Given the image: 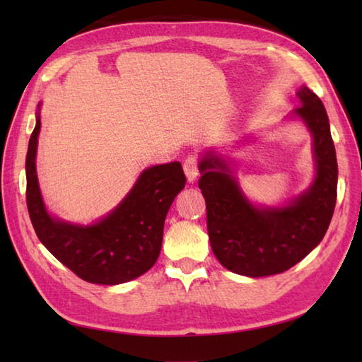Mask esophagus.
I'll list each match as a JSON object with an SVG mask.
<instances>
[{
  "label": "esophagus",
  "mask_w": 362,
  "mask_h": 362,
  "mask_svg": "<svg viewBox=\"0 0 362 362\" xmlns=\"http://www.w3.org/2000/svg\"><path fill=\"white\" fill-rule=\"evenodd\" d=\"M199 161H197V157L196 156H189L185 161H183V171H185V175H187V180L189 183H194L197 175H199Z\"/></svg>",
  "instance_id": "obj_1"
}]
</instances>
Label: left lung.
I'll return each mask as SVG.
<instances>
[{
    "mask_svg": "<svg viewBox=\"0 0 362 362\" xmlns=\"http://www.w3.org/2000/svg\"><path fill=\"white\" fill-rule=\"evenodd\" d=\"M297 98L302 105L289 118L310 130L316 163L314 180L302 194L279 206L255 205L221 153L206 151L199 163L211 250L235 274L257 279L288 271L317 247L333 218L337 160L328 115L308 87H300Z\"/></svg>",
    "mask_w": 362,
    "mask_h": 362,
    "instance_id": "left-lung-1",
    "label": "left lung"
}]
</instances>
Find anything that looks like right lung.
Wrapping results in <instances>:
<instances>
[{
  "label": "right lung",
  "instance_id": "obj_1",
  "mask_svg": "<svg viewBox=\"0 0 362 362\" xmlns=\"http://www.w3.org/2000/svg\"><path fill=\"white\" fill-rule=\"evenodd\" d=\"M40 126L38 105L26 156V204L38 240L88 283L119 284L148 272L160 255L169 206L185 188L182 165L146 168L110 213L93 224H74L52 216L45 206L35 168Z\"/></svg>",
  "mask_w": 362,
  "mask_h": 362
}]
</instances>
